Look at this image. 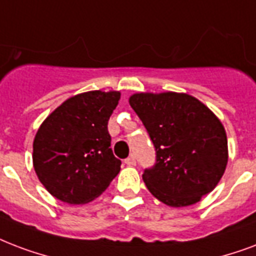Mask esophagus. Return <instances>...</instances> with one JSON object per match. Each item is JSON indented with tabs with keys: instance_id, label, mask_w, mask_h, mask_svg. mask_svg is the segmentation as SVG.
Masks as SVG:
<instances>
[{
	"instance_id": "obj_1",
	"label": "esophagus",
	"mask_w": 256,
	"mask_h": 256,
	"mask_svg": "<svg viewBox=\"0 0 256 256\" xmlns=\"http://www.w3.org/2000/svg\"><path fill=\"white\" fill-rule=\"evenodd\" d=\"M124 164L128 165V166H134L136 165V158H134V156H130L128 158L124 160Z\"/></svg>"
}]
</instances>
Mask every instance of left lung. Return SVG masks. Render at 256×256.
<instances>
[{
	"label": "left lung",
	"instance_id": "left-lung-1",
	"mask_svg": "<svg viewBox=\"0 0 256 256\" xmlns=\"http://www.w3.org/2000/svg\"><path fill=\"white\" fill-rule=\"evenodd\" d=\"M130 106L156 149L142 174L160 202L188 206L214 190L228 161L227 136L212 111L188 94H134Z\"/></svg>",
	"mask_w": 256,
	"mask_h": 256
}]
</instances>
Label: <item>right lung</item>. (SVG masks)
I'll list each match as a JSON object with an SVG mask.
<instances>
[{"label":"right lung","instance_id":"add662e5","mask_svg":"<svg viewBox=\"0 0 256 256\" xmlns=\"http://www.w3.org/2000/svg\"><path fill=\"white\" fill-rule=\"evenodd\" d=\"M116 91H88L67 99L46 118L33 141V166L58 200L86 204L102 194L120 170L112 154L108 120Z\"/></svg>","mask_w":256,"mask_h":256}]
</instances>
